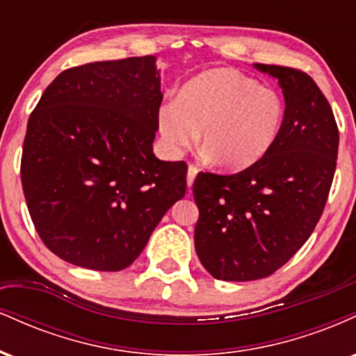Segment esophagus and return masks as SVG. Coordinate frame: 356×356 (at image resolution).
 Instances as JSON below:
<instances>
[{
    "label": "esophagus",
    "instance_id": "esophagus-1",
    "mask_svg": "<svg viewBox=\"0 0 356 356\" xmlns=\"http://www.w3.org/2000/svg\"><path fill=\"white\" fill-rule=\"evenodd\" d=\"M197 172H199V169L195 165H189L187 167V186H192V184H194V179H195V175H197Z\"/></svg>",
    "mask_w": 356,
    "mask_h": 356
}]
</instances>
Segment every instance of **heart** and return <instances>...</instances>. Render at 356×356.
<instances>
[{"label":"heart","mask_w":356,"mask_h":356,"mask_svg":"<svg viewBox=\"0 0 356 356\" xmlns=\"http://www.w3.org/2000/svg\"><path fill=\"white\" fill-rule=\"evenodd\" d=\"M284 100L275 88L232 68H211L187 81L159 110L157 129L170 157L194 144L220 167L241 169L259 161L280 137Z\"/></svg>","instance_id":"heart-1"}]
</instances>
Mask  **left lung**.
<instances>
[{
  "label": "left lung",
  "mask_w": 356,
  "mask_h": 356,
  "mask_svg": "<svg viewBox=\"0 0 356 356\" xmlns=\"http://www.w3.org/2000/svg\"><path fill=\"white\" fill-rule=\"evenodd\" d=\"M254 67L283 88L280 137L248 169L199 172L192 187L195 252L222 281L261 280L288 263L316 227L337 169L338 125L312 76L277 65Z\"/></svg>",
  "instance_id": "1"
}]
</instances>
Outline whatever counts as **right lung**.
Masks as SVG:
<instances>
[{
  "label": "right lung",
  "instance_id": "add662e5",
  "mask_svg": "<svg viewBox=\"0 0 356 356\" xmlns=\"http://www.w3.org/2000/svg\"><path fill=\"white\" fill-rule=\"evenodd\" d=\"M162 104L155 56L61 72L28 120L22 184L35 229L75 266L120 271L186 194L187 164L152 152Z\"/></svg>",
  "mask_w": 356,
  "mask_h": 356
}]
</instances>
